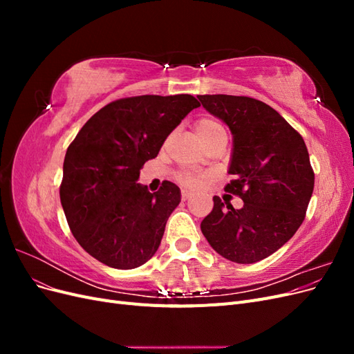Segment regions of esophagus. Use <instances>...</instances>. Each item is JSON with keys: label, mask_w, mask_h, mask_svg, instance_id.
I'll return each mask as SVG.
<instances>
[{"label": "esophagus", "mask_w": 354, "mask_h": 354, "mask_svg": "<svg viewBox=\"0 0 354 354\" xmlns=\"http://www.w3.org/2000/svg\"><path fill=\"white\" fill-rule=\"evenodd\" d=\"M194 196V194H192V192H189V190H181V199L183 201H187L189 198H192Z\"/></svg>", "instance_id": "obj_1"}]
</instances>
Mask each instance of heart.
Returning a JSON list of instances; mask_svg holds the SVG:
<instances>
[{
  "instance_id": "b5f03b06",
  "label": "heart",
  "mask_w": 354,
  "mask_h": 354,
  "mask_svg": "<svg viewBox=\"0 0 354 354\" xmlns=\"http://www.w3.org/2000/svg\"><path fill=\"white\" fill-rule=\"evenodd\" d=\"M195 130L198 137L203 143H208L211 142L212 138H216L218 136L226 134V130H224L223 125L217 121L214 120V118L209 116H202L199 120L195 122ZM205 176L203 174H195V173H180L178 174V180L181 183H185L187 186H199Z\"/></svg>"
}]
</instances>
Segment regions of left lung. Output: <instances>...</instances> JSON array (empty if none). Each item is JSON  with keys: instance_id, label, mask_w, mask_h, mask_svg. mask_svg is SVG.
<instances>
[{"instance_id": "8db88e82", "label": "left lung", "mask_w": 354, "mask_h": 354, "mask_svg": "<svg viewBox=\"0 0 354 354\" xmlns=\"http://www.w3.org/2000/svg\"><path fill=\"white\" fill-rule=\"evenodd\" d=\"M233 136L224 187L243 201L241 209L214 196L201 230L221 257L251 264L272 255L304 221L315 173L303 137L269 104L245 95H198Z\"/></svg>"}]
</instances>
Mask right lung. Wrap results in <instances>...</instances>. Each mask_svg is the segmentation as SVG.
Masks as SVG:
<instances>
[{"label": "right lung", "mask_w": 354, "mask_h": 354, "mask_svg": "<svg viewBox=\"0 0 354 354\" xmlns=\"http://www.w3.org/2000/svg\"><path fill=\"white\" fill-rule=\"evenodd\" d=\"M199 106L190 94L115 100L69 145L60 202L75 239L95 260L128 270L152 259L181 194L171 181L151 194L137 183L140 168Z\"/></svg>", "instance_id": "add662e5"}]
</instances>
